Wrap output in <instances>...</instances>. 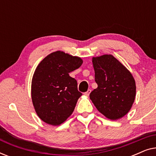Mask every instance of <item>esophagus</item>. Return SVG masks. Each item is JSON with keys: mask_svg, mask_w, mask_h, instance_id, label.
<instances>
[{"mask_svg": "<svg viewBox=\"0 0 156 156\" xmlns=\"http://www.w3.org/2000/svg\"><path fill=\"white\" fill-rule=\"evenodd\" d=\"M90 93H91V90H90V89H88V91H86V92L84 93V94H85V96H87V97H88Z\"/></svg>", "mask_w": 156, "mask_h": 156, "instance_id": "esophagus-1", "label": "esophagus"}]
</instances>
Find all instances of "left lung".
Wrapping results in <instances>:
<instances>
[{"mask_svg": "<svg viewBox=\"0 0 156 156\" xmlns=\"http://www.w3.org/2000/svg\"><path fill=\"white\" fill-rule=\"evenodd\" d=\"M98 87L89 97L99 112L110 120L128 114L136 98V82L124 65L112 55L92 58Z\"/></svg>", "mask_w": 156, "mask_h": 156, "instance_id": "8db88e82", "label": "left lung"}]
</instances>
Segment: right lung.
Segmentation results:
<instances>
[{
    "instance_id": "obj_1",
    "label": "right lung",
    "mask_w": 156,
    "mask_h": 156,
    "mask_svg": "<svg viewBox=\"0 0 156 156\" xmlns=\"http://www.w3.org/2000/svg\"><path fill=\"white\" fill-rule=\"evenodd\" d=\"M82 63L80 57L56 51L36 67L32 79V101L36 114L44 122L59 126L72 115L82 94L69 73Z\"/></svg>"
}]
</instances>
